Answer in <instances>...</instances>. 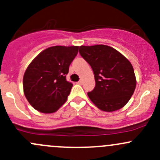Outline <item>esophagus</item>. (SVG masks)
Masks as SVG:
<instances>
[{"label": "esophagus", "mask_w": 160, "mask_h": 160, "mask_svg": "<svg viewBox=\"0 0 160 160\" xmlns=\"http://www.w3.org/2000/svg\"><path fill=\"white\" fill-rule=\"evenodd\" d=\"M77 83H78V84H82V83H83V80H79V81L77 82Z\"/></svg>", "instance_id": "34e87169"}]
</instances>
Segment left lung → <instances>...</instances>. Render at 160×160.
<instances>
[{
	"label": "left lung",
	"mask_w": 160,
	"mask_h": 160,
	"mask_svg": "<svg viewBox=\"0 0 160 160\" xmlns=\"http://www.w3.org/2000/svg\"><path fill=\"white\" fill-rule=\"evenodd\" d=\"M79 52L94 74L95 88L88 93L90 101L108 112L124 107L136 86L129 61L116 49L104 45L80 46Z\"/></svg>",
	"instance_id": "1"
}]
</instances>
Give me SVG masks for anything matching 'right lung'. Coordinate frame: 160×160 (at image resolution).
I'll return each mask as SVG.
<instances>
[{
    "mask_svg": "<svg viewBox=\"0 0 160 160\" xmlns=\"http://www.w3.org/2000/svg\"><path fill=\"white\" fill-rule=\"evenodd\" d=\"M78 48L49 47L29 64L24 74L23 88L25 98L34 108L42 113H52L66 102L72 87L66 76Z\"/></svg>",
    "mask_w": 160,
    "mask_h": 160,
    "instance_id": "add662e5",
    "label": "right lung"
}]
</instances>
